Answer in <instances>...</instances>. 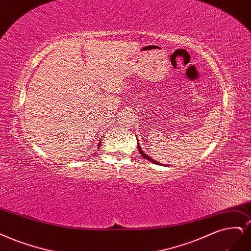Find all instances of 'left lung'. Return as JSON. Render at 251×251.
Instances as JSON below:
<instances>
[{"label":"left lung","instance_id":"8db88e82","mask_svg":"<svg viewBox=\"0 0 251 251\" xmlns=\"http://www.w3.org/2000/svg\"><path fill=\"white\" fill-rule=\"evenodd\" d=\"M138 143V150H139V152H140V154L142 155V157L143 158H145L146 160H149V161H151V162H152V163H154V164H157V165H161V164L159 163V162H157V161H154L153 159H151V157H149V155L148 154H146V153H144V151L141 150V146H140V144H139V141H137Z\"/></svg>","mask_w":251,"mask_h":251}]
</instances>
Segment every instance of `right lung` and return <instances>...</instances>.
<instances>
[{"mask_svg":"<svg viewBox=\"0 0 251 251\" xmlns=\"http://www.w3.org/2000/svg\"><path fill=\"white\" fill-rule=\"evenodd\" d=\"M100 143H101V142H100V144H99V145H100Z\"/></svg>","mask_w":251,"mask_h":251,"instance_id":"obj_1","label":"right lung"}]
</instances>
